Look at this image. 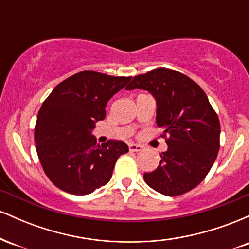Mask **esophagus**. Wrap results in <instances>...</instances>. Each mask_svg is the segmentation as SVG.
Segmentation results:
<instances>
[{
  "mask_svg": "<svg viewBox=\"0 0 249 249\" xmlns=\"http://www.w3.org/2000/svg\"><path fill=\"white\" fill-rule=\"evenodd\" d=\"M128 150H130V152H138V151H142V146L139 144H128Z\"/></svg>",
  "mask_w": 249,
  "mask_h": 249,
  "instance_id": "1",
  "label": "esophagus"
}]
</instances>
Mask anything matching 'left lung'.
Returning <instances> with one entry per match:
<instances>
[{
  "mask_svg": "<svg viewBox=\"0 0 249 249\" xmlns=\"http://www.w3.org/2000/svg\"><path fill=\"white\" fill-rule=\"evenodd\" d=\"M126 90L148 91L156 99V123L168 134L159 166L145 182L165 196H180L198 186L215 161L220 122L202 89L182 73L158 68L133 77Z\"/></svg>",
  "mask_w": 249,
  "mask_h": 249,
  "instance_id": "8db88e82",
  "label": "left lung"
}]
</instances>
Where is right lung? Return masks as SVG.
Segmentation results:
<instances>
[{"mask_svg":"<svg viewBox=\"0 0 249 249\" xmlns=\"http://www.w3.org/2000/svg\"><path fill=\"white\" fill-rule=\"evenodd\" d=\"M85 70L59 83L37 115L36 151L43 170L64 192L85 196L107 185L125 142L97 145L96 123L107 116V102L130 82Z\"/></svg>","mask_w":249,"mask_h":249,"instance_id":"1","label":"right lung"}]
</instances>
